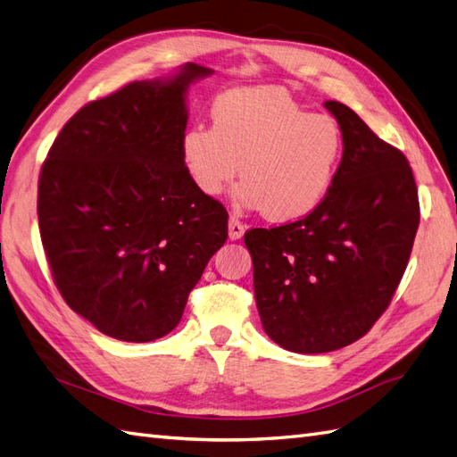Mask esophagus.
Listing matches in <instances>:
<instances>
[{
	"mask_svg": "<svg viewBox=\"0 0 457 457\" xmlns=\"http://www.w3.org/2000/svg\"><path fill=\"white\" fill-rule=\"evenodd\" d=\"M244 232H245V225L242 223V220H238L237 217H230L228 219V238L238 240L244 237Z\"/></svg>",
	"mask_w": 457,
	"mask_h": 457,
	"instance_id": "1",
	"label": "esophagus"
}]
</instances>
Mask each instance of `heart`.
Segmentation results:
<instances>
[{
  "label": "heart",
  "instance_id": "obj_1",
  "mask_svg": "<svg viewBox=\"0 0 457 457\" xmlns=\"http://www.w3.org/2000/svg\"><path fill=\"white\" fill-rule=\"evenodd\" d=\"M212 122L184 130L180 154L192 182L219 195L238 175L237 202L287 223L325 200L344 154L338 120L310 113L282 86H244L215 97Z\"/></svg>",
  "mask_w": 457,
  "mask_h": 457
}]
</instances>
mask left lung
Instances as JSON below:
<instances>
[{"instance_id": "8db88e82", "label": "left lung", "mask_w": 457, "mask_h": 457, "mask_svg": "<svg viewBox=\"0 0 457 457\" xmlns=\"http://www.w3.org/2000/svg\"><path fill=\"white\" fill-rule=\"evenodd\" d=\"M325 107L344 134L325 200L294 223L244 234L262 325L298 353L340 350L371 330L408 267L421 217L405 155L348 105Z\"/></svg>"}]
</instances>
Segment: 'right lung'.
<instances>
[{
  "instance_id": "obj_1",
  "label": "right lung",
  "mask_w": 457,
  "mask_h": 457,
  "mask_svg": "<svg viewBox=\"0 0 457 457\" xmlns=\"http://www.w3.org/2000/svg\"><path fill=\"white\" fill-rule=\"evenodd\" d=\"M207 75L187 63L86 104L42 165L38 225L55 287L117 340L169 335L227 242V209L195 188L180 154L184 94Z\"/></svg>"
}]
</instances>
